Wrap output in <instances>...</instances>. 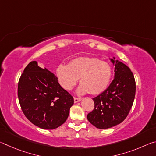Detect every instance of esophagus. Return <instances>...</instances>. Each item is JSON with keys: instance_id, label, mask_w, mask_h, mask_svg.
<instances>
[{"instance_id": "1", "label": "esophagus", "mask_w": 156, "mask_h": 156, "mask_svg": "<svg viewBox=\"0 0 156 156\" xmlns=\"http://www.w3.org/2000/svg\"><path fill=\"white\" fill-rule=\"evenodd\" d=\"M73 99H74V102H80V100H81L80 98H76V97H74V98H73Z\"/></svg>"}]
</instances>
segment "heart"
Wrapping results in <instances>:
<instances>
[{
	"instance_id": "heart-1",
	"label": "heart",
	"mask_w": 156,
	"mask_h": 156,
	"mask_svg": "<svg viewBox=\"0 0 156 156\" xmlns=\"http://www.w3.org/2000/svg\"><path fill=\"white\" fill-rule=\"evenodd\" d=\"M112 73V69L107 62L91 57L77 58L69 65H58L56 69L60 85L66 90H71L80 78L77 91L79 94L102 93L107 87Z\"/></svg>"
}]
</instances>
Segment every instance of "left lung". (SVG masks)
I'll list each match as a JSON object with an SVG mask.
<instances>
[{
    "instance_id": "obj_1",
    "label": "left lung",
    "mask_w": 156,
    "mask_h": 156,
    "mask_svg": "<svg viewBox=\"0 0 156 156\" xmlns=\"http://www.w3.org/2000/svg\"><path fill=\"white\" fill-rule=\"evenodd\" d=\"M111 60L115 65L114 78L102 93L94 98V109L87 115L89 122L101 129L111 128L124 121L136 94V81L130 69L122 62Z\"/></svg>"
}]
</instances>
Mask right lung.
I'll list each match as a JSON object with an SVG mask.
<instances>
[{"mask_svg": "<svg viewBox=\"0 0 156 156\" xmlns=\"http://www.w3.org/2000/svg\"><path fill=\"white\" fill-rule=\"evenodd\" d=\"M18 97L26 118L38 127L54 129L67 120L73 98L60 85L56 76L31 61L18 84Z\"/></svg>", "mask_w": 156, "mask_h": 156, "instance_id": "1", "label": "right lung"}]
</instances>
